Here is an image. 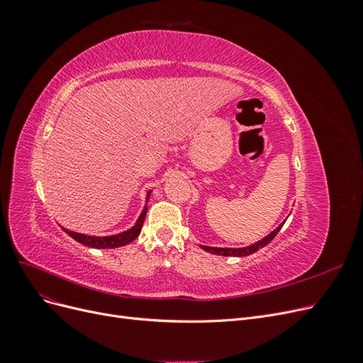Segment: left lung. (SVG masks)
I'll use <instances>...</instances> for the list:
<instances>
[{"label":"left lung","instance_id":"left-lung-1","mask_svg":"<svg viewBox=\"0 0 363 363\" xmlns=\"http://www.w3.org/2000/svg\"><path fill=\"white\" fill-rule=\"evenodd\" d=\"M284 223H281L274 232H271L268 236H265L263 239H260L259 242L244 247V248H216V247H206V245H200L203 250L212 252V255H218V256H236V257H242V256H250L252 252H256L257 250L263 248L265 245H268L271 240L277 236V233L280 232V228L283 227Z\"/></svg>","mask_w":363,"mask_h":363}]
</instances>
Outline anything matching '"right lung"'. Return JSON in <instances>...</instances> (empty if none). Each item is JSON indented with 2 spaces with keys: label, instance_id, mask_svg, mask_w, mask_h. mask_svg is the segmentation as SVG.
<instances>
[{
  "label": "right lung",
  "instance_id": "right-lung-1",
  "mask_svg": "<svg viewBox=\"0 0 363 363\" xmlns=\"http://www.w3.org/2000/svg\"><path fill=\"white\" fill-rule=\"evenodd\" d=\"M150 194L147 195V201L150 199ZM147 206L144 207V211H142L140 216L138 218L136 224L131 227L130 230H125L123 233H118V235H112V236H87V235H82V233H75L71 232V230H65V233H68L72 239H75L77 242H80L86 247H91V248H118V247H124L130 242H133V240L139 236L142 225H144V219L147 216Z\"/></svg>",
  "mask_w": 363,
  "mask_h": 363
}]
</instances>
